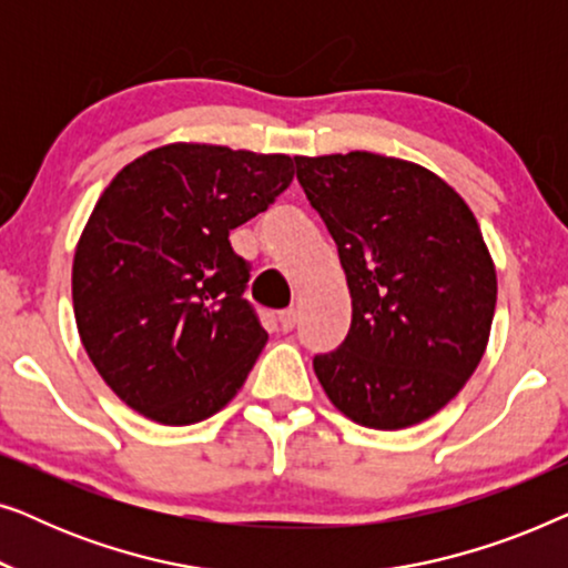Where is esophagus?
Instances as JSON below:
<instances>
[{"label": "esophagus", "instance_id": "esophagus-1", "mask_svg": "<svg viewBox=\"0 0 568 568\" xmlns=\"http://www.w3.org/2000/svg\"><path fill=\"white\" fill-rule=\"evenodd\" d=\"M297 321H300L297 310H284V313L278 315V328H282L284 333H290V331H294V325H297Z\"/></svg>", "mask_w": 568, "mask_h": 568}]
</instances>
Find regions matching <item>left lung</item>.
I'll list each match as a JSON object with an SVG mask.
<instances>
[{"label": "left lung", "instance_id": "obj_1", "mask_svg": "<svg viewBox=\"0 0 568 568\" xmlns=\"http://www.w3.org/2000/svg\"><path fill=\"white\" fill-rule=\"evenodd\" d=\"M352 292L344 344L313 367L341 414L406 429L460 393L484 356L496 271L468 204L414 162L372 152L294 158Z\"/></svg>", "mask_w": 568, "mask_h": 568}]
</instances>
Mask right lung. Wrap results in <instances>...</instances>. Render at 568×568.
<instances>
[{
  "instance_id": "right-lung-1",
  "label": "right lung",
  "mask_w": 568,
  "mask_h": 568,
  "mask_svg": "<svg viewBox=\"0 0 568 568\" xmlns=\"http://www.w3.org/2000/svg\"><path fill=\"white\" fill-rule=\"evenodd\" d=\"M292 178L286 154L168 144L103 191L77 245L72 300L84 352L126 406L185 426L235 398L268 333L243 297L251 263L230 230Z\"/></svg>"
}]
</instances>
